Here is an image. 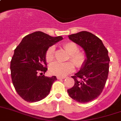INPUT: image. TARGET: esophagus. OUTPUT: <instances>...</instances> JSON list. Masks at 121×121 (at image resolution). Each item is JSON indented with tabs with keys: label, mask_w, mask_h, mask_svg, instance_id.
<instances>
[{
	"label": "esophagus",
	"mask_w": 121,
	"mask_h": 121,
	"mask_svg": "<svg viewBox=\"0 0 121 121\" xmlns=\"http://www.w3.org/2000/svg\"><path fill=\"white\" fill-rule=\"evenodd\" d=\"M57 78L58 79H65V78H66V77H65V76H57Z\"/></svg>",
	"instance_id": "34e87169"
}]
</instances>
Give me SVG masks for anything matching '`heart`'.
I'll list each match as a JSON object with an SVG mask.
<instances>
[{
    "label": "heart",
    "instance_id": "heart-1",
    "mask_svg": "<svg viewBox=\"0 0 121 121\" xmlns=\"http://www.w3.org/2000/svg\"><path fill=\"white\" fill-rule=\"evenodd\" d=\"M64 48L69 53V59L78 67H80L84 64L85 55L83 52L78 51V47L75 43L69 42L64 44ZM55 47L51 46L46 52V60L48 62H52L54 57ZM75 70V65L71 62L60 63L56 62L49 66V72L52 75L64 76L72 73Z\"/></svg>",
    "mask_w": 121,
    "mask_h": 121
}]
</instances>
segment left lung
<instances>
[{
	"instance_id": "left-lung-1",
	"label": "left lung",
	"mask_w": 121,
	"mask_h": 121,
	"mask_svg": "<svg viewBox=\"0 0 121 121\" xmlns=\"http://www.w3.org/2000/svg\"><path fill=\"white\" fill-rule=\"evenodd\" d=\"M68 37L84 49L86 58L79 72L72 76L75 84L67 92L74 100L85 104L97 99L105 87L110 60L108 51L100 39L87 31Z\"/></svg>"
}]
</instances>
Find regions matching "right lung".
<instances>
[{"label":"right lung","instance_id":"right-lung-1","mask_svg":"<svg viewBox=\"0 0 121 121\" xmlns=\"http://www.w3.org/2000/svg\"><path fill=\"white\" fill-rule=\"evenodd\" d=\"M62 39L61 36L53 37L37 31L24 37L14 49L10 63L11 79L16 91L24 100L39 102L49 94L57 78L41 76L48 70L46 52Z\"/></svg>","mask_w":121,"mask_h":121}]
</instances>
